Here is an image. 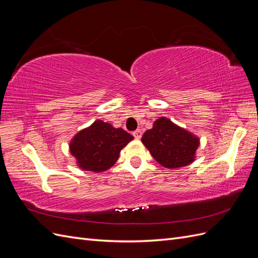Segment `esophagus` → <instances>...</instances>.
Returning <instances> with one entry per match:
<instances>
[{
  "instance_id": "obj_1",
  "label": "esophagus",
  "mask_w": 258,
  "mask_h": 258,
  "mask_svg": "<svg viewBox=\"0 0 258 258\" xmlns=\"http://www.w3.org/2000/svg\"><path fill=\"white\" fill-rule=\"evenodd\" d=\"M132 135H134V137H135L136 139L139 140V139H141V137H142V132H141V130L138 129V130L132 132Z\"/></svg>"
}]
</instances>
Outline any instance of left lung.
I'll use <instances>...</instances> for the list:
<instances>
[{
    "label": "left lung",
    "instance_id": "obj_1",
    "mask_svg": "<svg viewBox=\"0 0 258 258\" xmlns=\"http://www.w3.org/2000/svg\"><path fill=\"white\" fill-rule=\"evenodd\" d=\"M142 143L161 166L174 169L194 161L199 140L166 117H160L143 135Z\"/></svg>",
    "mask_w": 258,
    "mask_h": 258
}]
</instances>
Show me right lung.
<instances>
[{"label": "right lung", "mask_w": 258, "mask_h": 258, "mask_svg": "<svg viewBox=\"0 0 258 258\" xmlns=\"http://www.w3.org/2000/svg\"><path fill=\"white\" fill-rule=\"evenodd\" d=\"M134 137L123 129L97 120L74 137L70 151L82 169L102 172L114 165L120 151Z\"/></svg>", "instance_id": "1"}]
</instances>
